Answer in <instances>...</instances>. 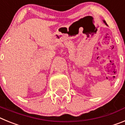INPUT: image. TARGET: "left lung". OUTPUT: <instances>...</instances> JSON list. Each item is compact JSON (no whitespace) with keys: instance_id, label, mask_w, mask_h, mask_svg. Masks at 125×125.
Masks as SVG:
<instances>
[{"instance_id":"left-lung-1","label":"left lung","mask_w":125,"mask_h":125,"mask_svg":"<svg viewBox=\"0 0 125 125\" xmlns=\"http://www.w3.org/2000/svg\"><path fill=\"white\" fill-rule=\"evenodd\" d=\"M103 22L106 24V25H107V26H108V24H106V21H104V20H103Z\"/></svg>"}]
</instances>
